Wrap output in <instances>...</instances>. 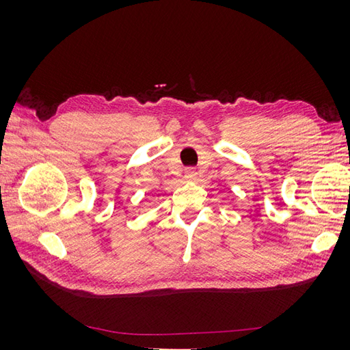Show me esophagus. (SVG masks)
I'll list each match as a JSON object with an SVG mask.
<instances>
[{
    "instance_id": "1",
    "label": "esophagus",
    "mask_w": 350,
    "mask_h": 350,
    "mask_svg": "<svg viewBox=\"0 0 350 350\" xmlns=\"http://www.w3.org/2000/svg\"><path fill=\"white\" fill-rule=\"evenodd\" d=\"M196 176H197V171H196L194 167H187V169H185L184 178L187 179V181H194Z\"/></svg>"
}]
</instances>
